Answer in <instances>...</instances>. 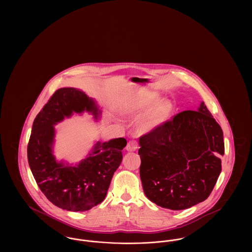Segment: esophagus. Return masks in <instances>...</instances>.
<instances>
[{
    "instance_id": "esophagus-1",
    "label": "esophagus",
    "mask_w": 252,
    "mask_h": 252,
    "mask_svg": "<svg viewBox=\"0 0 252 252\" xmlns=\"http://www.w3.org/2000/svg\"><path fill=\"white\" fill-rule=\"evenodd\" d=\"M137 148H138V143L135 141V140H132V141H129L127 144H126V149L127 150V151H135V150H137Z\"/></svg>"
}]
</instances>
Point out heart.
Instances as JSON below:
<instances>
[{
	"label": "heart",
	"mask_w": 252,
	"mask_h": 252,
	"mask_svg": "<svg viewBox=\"0 0 252 252\" xmlns=\"http://www.w3.org/2000/svg\"><path fill=\"white\" fill-rule=\"evenodd\" d=\"M173 111L174 105L170 100H159V97L155 94L145 96L134 108V113L147 112L138 124L139 129L143 133L156 130L169 120Z\"/></svg>",
	"instance_id": "obj_1"
}]
</instances>
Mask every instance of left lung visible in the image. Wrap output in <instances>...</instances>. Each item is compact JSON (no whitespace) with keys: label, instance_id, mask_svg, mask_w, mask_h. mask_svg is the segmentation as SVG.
<instances>
[{"label":"left lung","instance_id":"1","mask_svg":"<svg viewBox=\"0 0 252 252\" xmlns=\"http://www.w3.org/2000/svg\"><path fill=\"white\" fill-rule=\"evenodd\" d=\"M140 177L146 197L180 211L208 198L221 173L223 131L201 102L139 140Z\"/></svg>","mask_w":252,"mask_h":252}]
</instances>
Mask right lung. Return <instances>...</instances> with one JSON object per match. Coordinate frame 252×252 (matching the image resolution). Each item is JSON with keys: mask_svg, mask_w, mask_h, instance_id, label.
Wrapping results in <instances>:
<instances>
[{"mask_svg": "<svg viewBox=\"0 0 252 252\" xmlns=\"http://www.w3.org/2000/svg\"><path fill=\"white\" fill-rule=\"evenodd\" d=\"M84 112L96 122L102 114L95 100L83 91L58 90L36 115L27 146L28 163L41 192L54 205L71 212L88 211L105 199L126 145L125 138L97 142L78 163L58 160L54 155L55 126Z\"/></svg>", "mask_w": 252, "mask_h": 252, "instance_id": "right-lung-1", "label": "right lung"}]
</instances>
